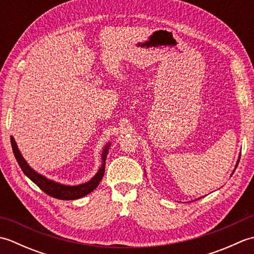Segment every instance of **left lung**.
Segmentation results:
<instances>
[{"label":"left lung","instance_id":"1","mask_svg":"<svg viewBox=\"0 0 254 254\" xmlns=\"http://www.w3.org/2000/svg\"><path fill=\"white\" fill-rule=\"evenodd\" d=\"M239 160H240V158L238 159V161H237V165H236V167H235V170H236V168H237V166H238V164H239ZM235 170H234V172H235ZM234 172H233V174H234Z\"/></svg>","mask_w":254,"mask_h":254}]
</instances>
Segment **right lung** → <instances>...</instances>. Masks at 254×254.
Segmentation results:
<instances>
[{
  "label": "right lung",
  "instance_id": "add662e5",
  "mask_svg": "<svg viewBox=\"0 0 254 254\" xmlns=\"http://www.w3.org/2000/svg\"><path fill=\"white\" fill-rule=\"evenodd\" d=\"M10 144H12L13 153L15 155V158L17 160L19 167L21 168V170H23L24 174L28 177L32 182L36 183V185L39 187L45 193H47L48 195L59 198V199H68V201L69 199H76V198L87 195L88 193L93 192L95 189L98 187L105 174L106 158H107L108 149H109V146H110V143L107 144L105 146L104 152H102V155H101L102 165L99 168L98 172L94 176V178H91L88 182H85L83 185L64 186V185H61V183L49 180L45 176L38 174V172H36L34 169L30 168L29 165L27 164V161L24 159L23 156H21L19 149L17 147V144H16L13 136H10Z\"/></svg>",
  "mask_w": 254,
  "mask_h": 254
}]
</instances>
